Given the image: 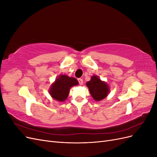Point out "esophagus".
Segmentation results:
<instances>
[{
    "label": "esophagus",
    "mask_w": 157,
    "mask_h": 157,
    "mask_svg": "<svg viewBox=\"0 0 157 157\" xmlns=\"http://www.w3.org/2000/svg\"><path fill=\"white\" fill-rule=\"evenodd\" d=\"M78 81L79 82L80 85H82L83 84V80L82 78H78Z\"/></svg>",
    "instance_id": "obj_1"
}]
</instances>
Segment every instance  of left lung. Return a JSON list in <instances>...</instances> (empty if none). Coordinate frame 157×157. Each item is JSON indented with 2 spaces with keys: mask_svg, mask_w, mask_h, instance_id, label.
<instances>
[{
  "mask_svg": "<svg viewBox=\"0 0 157 157\" xmlns=\"http://www.w3.org/2000/svg\"><path fill=\"white\" fill-rule=\"evenodd\" d=\"M86 86L91 96L96 101L105 98L110 92L108 84L96 75L92 76L90 81L86 82Z\"/></svg>",
  "mask_w": 157,
  "mask_h": 157,
  "instance_id": "left-lung-1",
  "label": "left lung"
}]
</instances>
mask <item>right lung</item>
Here are the masks:
<instances>
[{
	"instance_id": "obj_1",
	"label": "right lung",
	"mask_w": 157,
	"mask_h": 157,
	"mask_svg": "<svg viewBox=\"0 0 157 157\" xmlns=\"http://www.w3.org/2000/svg\"><path fill=\"white\" fill-rule=\"evenodd\" d=\"M78 84V80L75 78L69 77L67 75H60L51 85L49 93L52 98L56 100L64 101L68 97L70 88Z\"/></svg>"
}]
</instances>
